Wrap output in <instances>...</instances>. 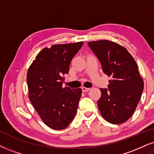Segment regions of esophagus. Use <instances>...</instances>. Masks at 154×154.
<instances>
[{
    "instance_id": "esophagus-1",
    "label": "esophagus",
    "mask_w": 154,
    "mask_h": 154,
    "mask_svg": "<svg viewBox=\"0 0 154 154\" xmlns=\"http://www.w3.org/2000/svg\"><path fill=\"white\" fill-rule=\"evenodd\" d=\"M81 89H82L83 92H87L90 90V88H86V87H84V86H83L82 88H81Z\"/></svg>"
}]
</instances>
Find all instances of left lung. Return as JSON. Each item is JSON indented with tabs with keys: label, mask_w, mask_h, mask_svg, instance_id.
Masks as SVG:
<instances>
[{
	"label": "left lung",
	"mask_w": 154,
	"mask_h": 154,
	"mask_svg": "<svg viewBox=\"0 0 154 154\" xmlns=\"http://www.w3.org/2000/svg\"><path fill=\"white\" fill-rule=\"evenodd\" d=\"M98 57L103 73L111 79L107 88H100V114L113 124L126 122L135 112L143 90V81L133 56L122 45L108 40L88 43Z\"/></svg>",
	"instance_id": "1"
}]
</instances>
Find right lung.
Listing matches in <instances>:
<instances>
[{"instance_id": "obj_1", "label": "right lung", "mask_w": 154, "mask_h": 154, "mask_svg": "<svg viewBox=\"0 0 154 154\" xmlns=\"http://www.w3.org/2000/svg\"><path fill=\"white\" fill-rule=\"evenodd\" d=\"M83 42L44 48L28 70V97L46 126L54 130L68 126L76 114L82 90L63 87L72 58Z\"/></svg>"}]
</instances>
